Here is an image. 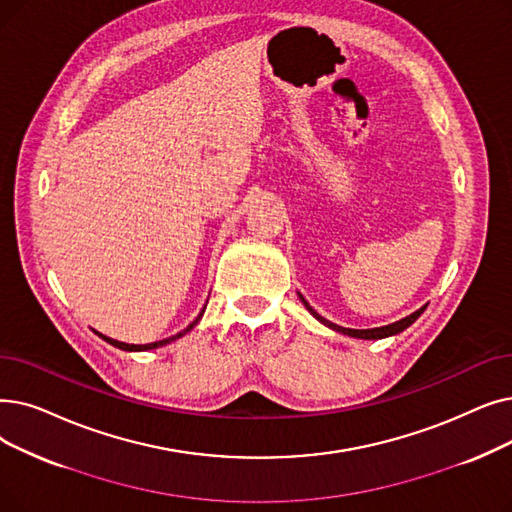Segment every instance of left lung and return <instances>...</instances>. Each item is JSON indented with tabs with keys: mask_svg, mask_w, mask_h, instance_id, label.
Here are the masks:
<instances>
[{
	"mask_svg": "<svg viewBox=\"0 0 512 512\" xmlns=\"http://www.w3.org/2000/svg\"><path fill=\"white\" fill-rule=\"evenodd\" d=\"M299 299L303 301V305L307 307L309 314L314 316L318 322H322L324 326L332 328L335 332H341V335H347V337H353V339H366V341H372V339L376 341V339H387V337L399 335V332H404L410 324H414V322L420 318L422 311L427 309V305H422L420 309H416V311H414V314H410V316H406V318H402V320H397V322H393V324L379 326V328H364V330H358V328H343V326H339V324H332L330 320L322 318V316L318 314V311L303 299V295H299Z\"/></svg>",
	"mask_w": 512,
	"mask_h": 512,
	"instance_id": "obj_1",
	"label": "left lung"
}]
</instances>
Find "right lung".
<instances>
[{"mask_svg": "<svg viewBox=\"0 0 512 512\" xmlns=\"http://www.w3.org/2000/svg\"><path fill=\"white\" fill-rule=\"evenodd\" d=\"M207 307V305H205ZM205 307H203V311H201V314H198L196 316V320L194 322H190L182 332H177V335H173V337H169V339H163V341H154V343H148V345H129V343H123V341H115V339H110V337H106V335H100V332L98 330H94L96 332V335L100 337V339H104L106 343H110V345H113V347H119V349H123V351H148V349H157V347H163V345H169L171 341H175V339H180V337H184L186 335V332H190L196 324H198V320H201L203 318V314H205Z\"/></svg>", "mask_w": 512, "mask_h": 512, "instance_id": "obj_1", "label": "right lung"}]
</instances>
